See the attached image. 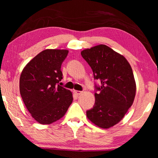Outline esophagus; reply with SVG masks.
Masks as SVG:
<instances>
[{
	"instance_id": "esophagus-1",
	"label": "esophagus",
	"mask_w": 158,
	"mask_h": 158,
	"mask_svg": "<svg viewBox=\"0 0 158 158\" xmlns=\"http://www.w3.org/2000/svg\"><path fill=\"white\" fill-rule=\"evenodd\" d=\"M75 93L76 95L79 96V95H81V94L83 93V92L82 91H78V90H77V91H75Z\"/></svg>"
}]
</instances>
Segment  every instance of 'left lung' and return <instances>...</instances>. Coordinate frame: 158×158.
Listing matches in <instances>:
<instances>
[{
	"label": "left lung",
	"mask_w": 158,
	"mask_h": 158,
	"mask_svg": "<svg viewBox=\"0 0 158 158\" xmlns=\"http://www.w3.org/2000/svg\"><path fill=\"white\" fill-rule=\"evenodd\" d=\"M81 54L100 82L94 85L95 103L87 117L98 127L109 128L122 120L135 100L132 69L123 56L105 45L83 50Z\"/></svg>",
	"instance_id": "obj_1"
}]
</instances>
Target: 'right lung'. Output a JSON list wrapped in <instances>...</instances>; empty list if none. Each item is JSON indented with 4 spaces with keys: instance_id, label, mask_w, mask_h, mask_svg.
Listing matches in <instances>:
<instances>
[{
    "instance_id": "obj_1",
    "label": "right lung",
    "mask_w": 158,
    "mask_h": 158,
    "mask_svg": "<svg viewBox=\"0 0 158 158\" xmlns=\"http://www.w3.org/2000/svg\"><path fill=\"white\" fill-rule=\"evenodd\" d=\"M68 50L45 49L31 60L19 79V92L36 122L49 124L64 115L73 102L69 89L60 85L62 64Z\"/></svg>"
}]
</instances>
